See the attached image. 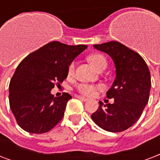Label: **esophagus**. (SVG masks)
Masks as SVG:
<instances>
[{"label":"esophagus","instance_id":"1","mask_svg":"<svg viewBox=\"0 0 160 160\" xmlns=\"http://www.w3.org/2000/svg\"><path fill=\"white\" fill-rule=\"evenodd\" d=\"M76 98H78V99H79V100H82V101H84V102H85V101H87V100H88L87 98L82 97V96H76Z\"/></svg>","mask_w":160,"mask_h":160}]
</instances>
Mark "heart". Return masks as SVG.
I'll list each match as a JSON object with an SVG mask.
<instances>
[{
	"label": "heart",
	"mask_w": 160,
	"mask_h": 160,
	"mask_svg": "<svg viewBox=\"0 0 160 160\" xmlns=\"http://www.w3.org/2000/svg\"><path fill=\"white\" fill-rule=\"evenodd\" d=\"M88 60L92 64L95 68H96L98 70H100V69H102L104 67H106L107 61L105 60V58L100 54L95 53L91 54L88 56ZM75 71V63H70V65L68 66L67 74L68 76H72ZM78 91L81 94V95H85V96H88V97H91L95 95V93L97 91V90H100L102 89V86L100 85H90V84H80L78 85Z\"/></svg>",
	"instance_id": "heart-1"
}]
</instances>
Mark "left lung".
I'll return each mask as SVG.
<instances>
[{
  "mask_svg": "<svg viewBox=\"0 0 160 160\" xmlns=\"http://www.w3.org/2000/svg\"><path fill=\"white\" fill-rule=\"evenodd\" d=\"M93 46L111 57L116 76L107 91V98H113L114 103L104 105L100 101L91 119L106 131H124L137 122L148 104L151 87L149 68L139 54L118 41Z\"/></svg>",
  "mask_w": 160,
  "mask_h": 160,
  "instance_id": "8db88e82",
  "label": "left lung"
}]
</instances>
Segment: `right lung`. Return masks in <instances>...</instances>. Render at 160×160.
<instances>
[{
	"instance_id": "obj_1",
	"label": "right lung",
	"mask_w": 160,
	"mask_h": 160,
	"mask_svg": "<svg viewBox=\"0 0 160 160\" xmlns=\"http://www.w3.org/2000/svg\"><path fill=\"white\" fill-rule=\"evenodd\" d=\"M86 48L52 41L19 64L9 85V102L21 129L42 134L61 120L72 97L68 93L55 97L51 90L67 78L68 66Z\"/></svg>"
}]
</instances>
